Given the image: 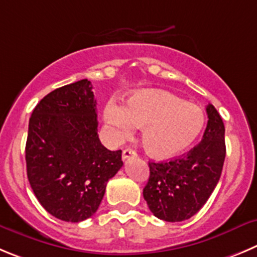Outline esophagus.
Returning <instances> with one entry per match:
<instances>
[{"instance_id": "obj_1", "label": "esophagus", "mask_w": 257, "mask_h": 257, "mask_svg": "<svg viewBox=\"0 0 257 257\" xmlns=\"http://www.w3.org/2000/svg\"><path fill=\"white\" fill-rule=\"evenodd\" d=\"M134 156H137L136 151H133L132 148H125L123 151V161H126V160H129L131 157H134Z\"/></svg>"}]
</instances>
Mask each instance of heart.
Listing matches in <instances>:
<instances>
[{
	"label": "heart",
	"instance_id": "b5f03b06",
	"mask_svg": "<svg viewBox=\"0 0 257 257\" xmlns=\"http://www.w3.org/2000/svg\"><path fill=\"white\" fill-rule=\"evenodd\" d=\"M104 116L115 140L128 136L134 126H143V147L156 158H172L185 152L205 124L200 107L162 90L136 93L125 107L107 104Z\"/></svg>",
	"mask_w": 257,
	"mask_h": 257
}]
</instances>
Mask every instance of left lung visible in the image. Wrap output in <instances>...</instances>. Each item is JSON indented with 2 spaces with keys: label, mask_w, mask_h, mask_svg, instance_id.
<instances>
[{
  "label": "left lung",
  "mask_w": 257,
  "mask_h": 257,
  "mask_svg": "<svg viewBox=\"0 0 257 257\" xmlns=\"http://www.w3.org/2000/svg\"><path fill=\"white\" fill-rule=\"evenodd\" d=\"M203 140L171 161L150 162L143 198L153 215L166 222L189 219L207 203L222 174L226 143L224 124L212 104Z\"/></svg>",
  "instance_id": "1"
}]
</instances>
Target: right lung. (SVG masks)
I'll return each instance as SVG.
<instances>
[{
  "label": "right lung",
  "mask_w": 257,
  "mask_h": 257,
  "mask_svg": "<svg viewBox=\"0 0 257 257\" xmlns=\"http://www.w3.org/2000/svg\"><path fill=\"white\" fill-rule=\"evenodd\" d=\"M97 124L92 85L86 78L44 96L29 120V183L43 208L64 222L95 214L107 181L123 166L121 151L101 145Z\"/></svg>",
  "instance_id": "obj_1"
}]
</instances>
